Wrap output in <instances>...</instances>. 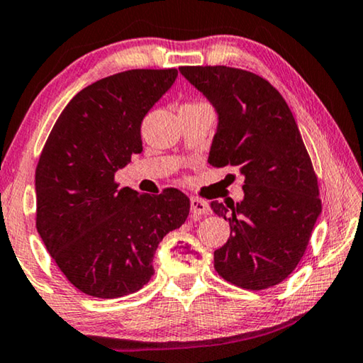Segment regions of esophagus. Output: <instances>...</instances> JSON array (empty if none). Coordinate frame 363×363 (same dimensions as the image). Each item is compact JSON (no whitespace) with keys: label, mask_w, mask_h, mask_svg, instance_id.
Wrapping results in <instances>:
<instances>
[{"label":"esophagus","mask_w":363,"mask_h":363,"mask_svg":"<svg viewBox=\"0 0 363 363\" xmlns=\"http://www.w3.org/2000/svg\"><path fill=\"white\" fill-rule=\"evenodd\" d=\"M191 212L196 217L208 216V213H211V207H208V203L206 201H202V199L192 197L191 199Z\"/></svg>","instance_id":"34e87169"}]
</instances>
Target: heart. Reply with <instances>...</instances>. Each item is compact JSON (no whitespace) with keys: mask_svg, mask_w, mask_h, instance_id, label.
<instances>
[{"mask_svg":"<svg viewBox=\"0 0 363 363\" xmlns=\"http://www.w3.org/2000/svg\"><path fill=\"white\" fill-rule=\"evenodd\" d=\"M199 105H206V104H201V101H196V104H187V105H184V106H199Z\"/></svg>","mask_w":363,"mask_h":363,"instance_id":"obj_1","label":"heart"}]
</instances>
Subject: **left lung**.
<instances>
[{"instance_id":"8db88e82","label":"left lung","mask_w":363,"mask_h":363,"mask_svg":"<svg viewBox=\"0 0 363 363\" xmlns=\"http://www.w3.org/2000/svg\"><path fill=\"white\" fill-rule=\"evenodd\" d=\"M217 111L208 162L237 167L243 199L211 202L230 225V238L213 253V267L238 288L259 291L293 273L320 216L318 177L281 94L242 69L181 67Z\"/></svg>"}]
</instances>
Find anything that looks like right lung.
I'll return each mask as SVG.
<instances>
[{"label":"right lung","instance_id":"1","mask_svg":"<svg viewBox=\"0 0 363 363\" xmlns=\"http://www.w3.org/2000/svg\"><path fill=\"white\" fill-rule=\"evenodd\" d=\"M176 69H135L80 90L55 121L35 167V228L82 293L113 299L150 281L157 245L189 216L177 189H118L115 172L143 151L141 121Z\"/></svg>","mask_w":363,"mask_h":363}]
</instances>
